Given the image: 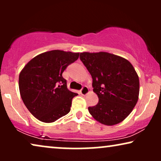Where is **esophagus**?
Instances as JSON below:
<instances>
[{
    "mask_svg": "<svg viewBox=\"0 0 161 161\" xmlns=\"http://www.w3.org/2000/svg\"><path fill=\"white\" fill-rule=\"evenodd\" d=\"M88 92H89V89H88L87 86H83L80 90V94L82 95H86Z\"/></svg>",
    "mask_w": 161,
    "mask_h": 161,
    "instance_id": "esophagus-1",
    "label": "esophagus"
}]
</instances>
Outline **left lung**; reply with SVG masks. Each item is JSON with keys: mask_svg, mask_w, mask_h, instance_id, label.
<instances>
[{"mask_svg": "<svg viewBox=\"0 0 161 161\" xmlns=\"http://www.w3.org/2000/svg\"><path fill=\"white\" fill-rule=\"evenodd\" d=\"M80 59L91 74L96 105L89 107L99 122L114 125L122 122L133 111L139 94V79L130 62L105 52L81 53Z\"/></svg>", "mask_w": 161, "mask_h": 161, "instance_id": "8db88e82", "label": "left lung"}]
</instances>
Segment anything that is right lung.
I'll return each instance as SVG.
<instances>
[{
  "label": "right lung",
  "mask_w": 161,
  "mask_h": 161,
  "mask_svg": "<svg viewBox=\"0 0 161 161\" xmlns=\"http://www.w3.org/2000/svg\"><path fill=\"white\" fill-rule=\"evenodd\" d=\"M79 53L55 50L32 58L19 75V93L34 117L53 122L70 111L72 100L78 95L69 91L62 73L75 61Z\"/></svg>",
  "instance_id": "1"
}]
</instances>
